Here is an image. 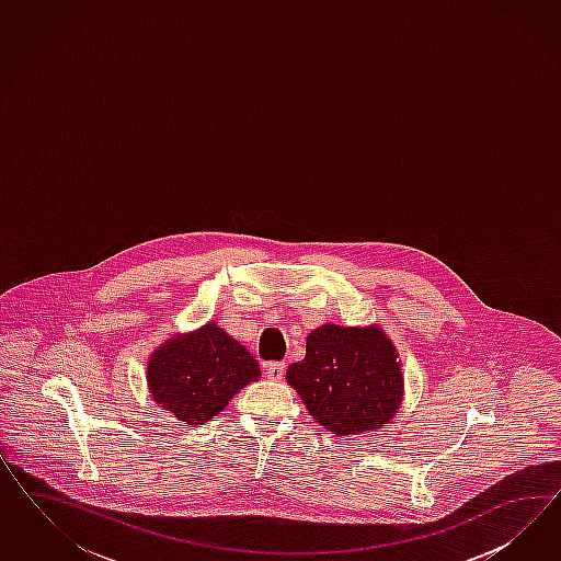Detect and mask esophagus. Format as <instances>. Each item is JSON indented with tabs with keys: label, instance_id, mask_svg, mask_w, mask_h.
I'll use <instances>...</instances> for the list:
<instances>
[{
	"label": "esophagus",
	"instance_id": "esophagus-1",
	"mask_svg": "<svg viewBox=\"0 0 561 561\" xmlns=\"http://www.w3.org/2000/svg\"><path fill=\"white\" fill-rule=\"evenodd\" d=\"M284 370H286V364H284V362H275V364H267V366H265V376H267L270 380H275V382H279V380L284 378Z\"/></svg>",
	"mask_w": 561,
	"mask_h": 561
}]
</instances>
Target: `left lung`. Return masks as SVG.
Instances as JSON below:
<instances>
[{
	"label": "left lung",
	"instance_id": "left-lung-1",
	"mask_svg": "<svg viewBox=\"0 0 561 561\" xmlns=\"http://www.w3.org/2000/svg\"><path fill=\"white\" fill-rule=\"evenodd\" d=\"M286 380L308 413L335 436L378 432L403 405L399 352L380 324L324 323L306 337V356Z\"/></svg>",
	"mask_w": 561,
	"mask_h": 561
}]
</instances>
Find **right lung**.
<instances>
[{
  "label": "right lung",
  "mask_w": 561,
  "mask_h": 561,
  "mask_svg": "<svg viewBox=\"0 0 561 561\" xmlns=\"http://www.w3.org/2000/svg\"><path fill=\"white\" fill-rule=\"evenodd\" d=\"M259 378L255 357L216 323L170 335L153 350L146 368L153 403L188 425L216 417Z\"/></svg>",
  "instance_id": "add662e5"
}]
</instances>
